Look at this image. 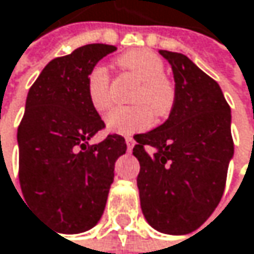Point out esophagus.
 <instances>
[{
	"label": "esophagus",
	"instance_id": "34e87169",
	"mask_svg": "<svg viewBox=\"0 0 254 254\" xmlns=\"http://www.w3.org/2000/svg\"><path fill=\"white\" fill-rule=\"evenodd\" d=\"M126 143H127V148H128V151L131 152V149H133V145H134V140H133V137H131V136H126Z\"/></svg>",
	"mask_w": 254,
	"mask_h": 254
}]
</instances>
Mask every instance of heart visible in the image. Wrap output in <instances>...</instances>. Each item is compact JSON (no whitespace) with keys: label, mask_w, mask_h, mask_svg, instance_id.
Here are the masks:
<instances>
[{"label":"heart","mask_w":254,"mask_h":254,"mask_svg":"<svg viewBox=\"0 0 254 254\" xmlns=\"http://www.w3.org/2000/svg\"><path fill=\"white\" fill-rule=\"evenodd\" d=\"M117 64L131 73L139 82L131 97L133 106L115 108L106 117V127L115 133H136L146 130L157 118L167 117L176 100V87L173 81L164 75L166 66L161 58L149 50H131L117 59ZM109 72L105 66H94L87 76V97L97 112L111 108L112 99L109 93Z\"/></svg>","instance_id":"b5f03b06"}]
</instances>
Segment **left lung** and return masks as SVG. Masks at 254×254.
<instances>
[{"label":"left lung","instance_id":"obj_1","mask_svg":"<svg viewBox=\"0 0 254 254\" xmlns=\"http://www.w3.org/2000/svg\"><path fill=\"white\" fill-rule=\"evenodd\" d=\"M176 82V100L164 124L134 134L137 188L148 223L184 235L217 207L234 155L231 108L219 84L182 53L160 50Z\"/></svg>","mask_w":254,"mask_h":254}]
</instances>
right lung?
<instances>
[{"label": "right lung", "mask_w": 254, "mask_h": 254, "mask_svg": "<svg viewBox=\"0 0 254 254\" xmlns=\"http://www.w3.org/2000/svg\"><path fill=\"white\" fill-rule=\"evenodd\" d=\"M115 46L87 44L56 58L29 88L17 128L19 182L26 204L62 234L93 228L103 214L126 139H90L105 123L87 97L88 72Z\"/></svg>", "instance_id": "add662e5"}]
</instances>
